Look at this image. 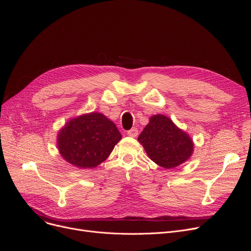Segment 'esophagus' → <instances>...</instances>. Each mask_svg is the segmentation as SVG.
Wrapping results in <instances>:
<instances>
[{"instance_id": "esophagus-1", "label": "esophagus", "mask_w": 251, "mask_h": 251, "mask_svg": "<svg viewBox=\"0 0 251 251\" xmlns=\"http://www.w3.org/2000/svg\"><path fill=\"white\" fill-rule=\"evenodd\" d=\"M137 134H138V130H137L136 128H132V129H130V130H129V131H127V135H128V136L135 137V136H137Z\"/></svg>"}]
</instances>
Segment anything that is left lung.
Listing matches in <instances>:
<instances>
[{"label": "left lung", "mask_w": 251, "mask_h": 251, "mask_svg": "<svg viewBox=\"0 0 251 251\" xmlns=\"http://www.w3.org/2000/svg\"><path fill=\"white\" fill-rule=\"evenodd\" d=\"M137 141L143 145L149 158L166 170L186 162L194 149L189 134L161 114L150 118Z\"/></svg>", "instance_id": "1"}]
</instances>
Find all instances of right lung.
<instances>
[{
  "mask_svg": "<svg viewBox=\"0 0 251 251\" xmlns=\"http://www.w3.org/2000/svg\"><path fill=\"white\" fill-rule=\"evenodd\" d=\"M121 138L113 121L93 111L70 119L59 130L57 146L64 160L86 170L103 162Z\"/></svg>",
  "mask_w": 251,
  "mask_h": 251,
  "instance_id": "add662e5",
  "label": "right lung"
}]
</instances>
